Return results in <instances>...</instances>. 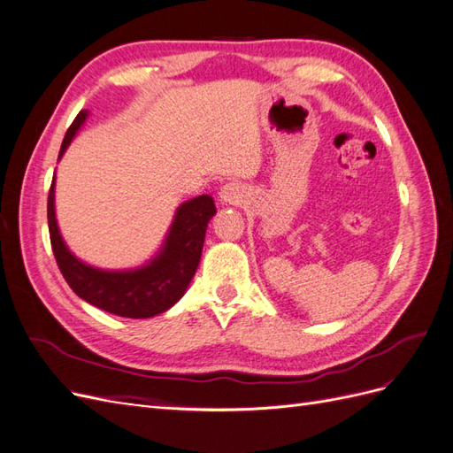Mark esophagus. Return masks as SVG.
Wrapping results in <instances>:
<instances>
[{
  "instance_id": "obj_1",
  "label": "esophagus",
  "mask_w": 453,
  "mask_h": 453,
  "mask_svg": "<svg viewBox=\"0 0 453 453\" xmlns=\"http://www.w3.org/2000/svg\"><path fill=\"white\" fill-rule=\"evenodd\" d=\"M242 196H243L242 195V188L236 183H226L221 188V193H219V198H221V203H225V205L238 203L242 200Z\"/></svg>"
}]
</instances>
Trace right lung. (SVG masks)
Masks as SVG:
<instances>
[{
	"instance_id": "right-lung-1",
	"label": "right lung",
	"mask_w": 453,
	"mask_h": 453,
	"mask_svg": "<svg viewBox=\"0 0 453 453\" xmlns=\"http://www.w3.org/2000/svg\"><path fill=\"white\" fill-rule=\"evenodd\" d=\"M87 117L88 111H81L75 117L73 125L65 132L58 160L85 125ZM54 181L57 175L52 177L47 203L50 245L62 276L79 298L120 318L147 319L170 310L185 295L200 265L208 223L217 213L211 196L190 198L175 210L160 250L145 265L128 270H102L83 263L65 245L54 210Z\"/></svg>"
}]
</instances>
